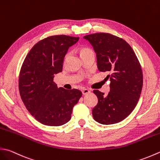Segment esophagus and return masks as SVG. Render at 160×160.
Here are the masks:
<instances>
[{"mask_svg":"<svg viewBox=\"0 0 160 160\" xmlns=\"http://www.w3.org/2000/svg\"><path fill=\"white\" fill-rule=\"evenodd\" d=\"M82 94H83V95H86V94H87V93H89L91 92V89L84 88V89H82Z\"/></svg>","mask_w":160,"mask_h":160,"instance_id":"34e87169","label":"esophagus"}]
</instances>
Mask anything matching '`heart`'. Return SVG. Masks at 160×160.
<instances>
[{"mask_svg":"<svg viewBox=\"0 0 160 160\" xmlns=\"http://www.w3.org/2000/svg\"><path fill=\"white\" fill-rule=\"evenodd\" d=\"M91 52H93V50L92 48H89V47L82 46L80 48V53L81 57H82V56H83V55L89 54V53H91Z\"/></svg>","mask_w":160,"mask_h":160,"instance_id":"b5f03b06","label":"heart"}]
</instances>
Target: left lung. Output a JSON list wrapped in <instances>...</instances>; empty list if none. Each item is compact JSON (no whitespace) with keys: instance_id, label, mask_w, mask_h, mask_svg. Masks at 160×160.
<instances>
[{"instance_id":"obj_1","label":"left lung","mask_w":160,"mask_h":160,"mask_svg":"<svg viewBox=\"0 0 160 160\" xmlns=\"http://www.w3.org/2000/svg\"><path fill=\"white\" fill-rule=\"evenodd\" d=\"M97 56L98 70L109 72L110 92L106 96L94 89L98 103L92 109L94 120L104 125L125 119L138 102L143 87V72L129 43L113 34L99 32L86 35Z\"/></svg>"}]
</instances>
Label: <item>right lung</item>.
Segmentation results:
<instances>
[{
    "instance_id": "1",
    "label": "right lung",
    "mask_w": 160,
    "mask_h": 160,
    "mask_svg": "<svg viewBox=\"0 0 160 160\" xmlns=\"http://www.w3.org/2000/svg\"><path fill=\"white\" fill-rule=\"evenodd\" d=\"M79 37L54 35L37 42L22 64L18 89L21 98L31 115L41 123L59 126L71 119L72 109L82 92L73 89L58 88L53 81L62 72L68 48Z\"/></svg>"
}]
</instances>
